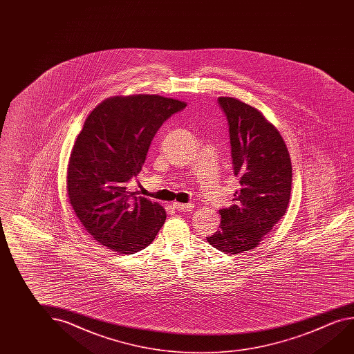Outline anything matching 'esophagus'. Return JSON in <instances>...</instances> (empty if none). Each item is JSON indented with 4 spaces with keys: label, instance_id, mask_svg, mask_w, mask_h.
<instances>
[{
    "label": "esophagus",
    "instance_id": "esophagus-1",
    "mask_svg": "<svg viewBox=\"0 0 354 354\" xmlns=\"http://www.w3.org/2000/svg\"><path fill=\"white\" fill-rule=\"evenodd\" d=\"M173 207L178 209V211H192L195 207V205L194 203H173Z\"/></svg>",
    "mask_w": 354,
    "mask_h": 354
}]
</instances>
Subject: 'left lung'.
Returning <instances> with one entry per match:
<instances>
[{
    "label": "left lung",
    "mask_w": 354,
    "mask_h": 354,
    "mask_svg": "<svg viewBox=\"0 0 354 354\" xmlns=\"http://www.w3.org/2000/svg\"><path fill=\"white\" fill-rule=\"evenodd\" d=\"M230 124L234 175L241 189L220 209L218 231L207 237L214 248L239 254L254 250L286 214L292 168L281 134L261 111L234 97H218Z\"/></svg>",
    "instance_id": "left-lung-1"
}]
</instances>
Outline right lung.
I'll return each mask as SVG.
<instances>
[{
	"instance_id": "obj_1",
	"label": "right lung",
	"mask_w": 354,
	"mask_h": 354,
	"mask_svg": "<svg viewBox=\"0 0 354 354\" xmlns=\"http://www.w3.org/2000/svg\"><path fill=\"white\" fill-rule=\"evenodd\" d=\"M185 102L159 95L113 96L93 109L70 153L66 195L76 217L101 245L118 254L145 250L167 212L127 183L142 170L162 122Z\"/></svg>"
}]
</instances>
